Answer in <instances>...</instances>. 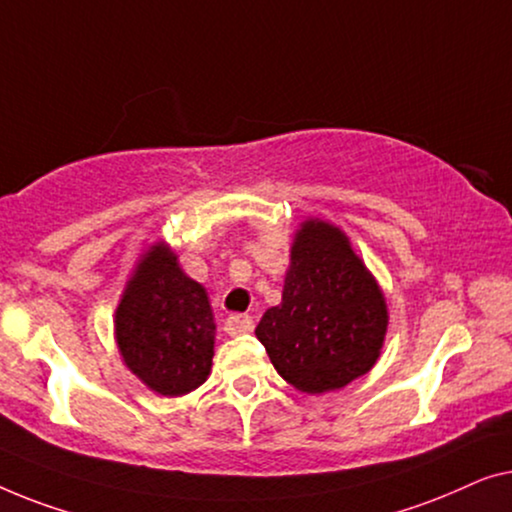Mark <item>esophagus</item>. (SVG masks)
I'll list each match as a JSON object with an SVG mask.
<instances>
[{"label": "esophagus", "instance_id": "1", "mask_svg": "<svg viewBox=\"0 0 512 512\" xmlns=\"http://www.w3.org/2000/svg\"><path fill=\"white\" fill-rule=\"evenodd\" d=\"M255 329V322L250 315H229V318L225 320V331L229 336H241V334H250V331Z\"/></svg>", "mask_w": 512, "mask_h": 512}]
</instances>
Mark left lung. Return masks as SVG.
I'll return each mask as SVG.
<instances>
[{"instance_id":"1","label":"left lung","mask_w":512,"mask_h":512,"mask_svg":"<svg viewBox=\"0 0 512 512\" xmlns=\"http://www.w3.org/2000/svg\"><path fill=\"white\" fill-rule=\"evenodd\" d=\"M385 331V294L348 236L325 220L301 222L283 301L255 329L276 371L301 392L341 390L373 369Z\"/></svg>"}]
</instances>
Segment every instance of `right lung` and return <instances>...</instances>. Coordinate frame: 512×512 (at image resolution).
<instances>
[{
  "label": "right lung",
  "instance_id": "obj_1",
  "mask_svg": "<svg viewBox=\"0 0 512 512\" xmlns=\"http://www.w3.org/2000/svg\"><path fill=\"white\" fill-rule=\"evenodd\" d=\"M127 369L162 397H181L211 373L215 322L204 285L185 276L169 246L141 255L115 308Z\"/></svg>",
  "mask_w": 512,
  "mask_h": 512
}]
</instances>
